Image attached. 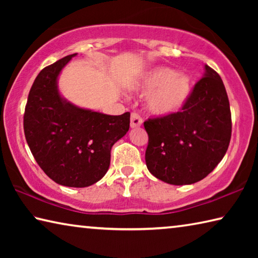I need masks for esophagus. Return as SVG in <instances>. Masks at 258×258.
Instances as JSON below:
<instances>
[{"mask_svg": "<svg viewBox=\"0 0 258 258\" xmlns=\"http://www.w3.org/2000/svg\"><path fill=\"white\" fill-rule=\"evenodd\" d=\"M142 125V118L141 116L137 112L131 113V127L132 128H138Z\"/></svg>", "mask_w": 258, "mask_h": 258, "instance_id": "esophagus-1", "label": "esophagus"}]
</instances>
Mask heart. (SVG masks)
Returning <instances> with one entry per match:
<instances>
[{
  "instance_id": "1",
  "label": "heart",
  "mask_w": 258,
  "mask_h": 258,
  "mask_svg": "<svg viewBox=\"0 0 258 258\" xmlns=\"http://www.w3.org/2000/svg\"><path fill=\"white\" fill-rule=\"evenodd\" d=\"M139 89L150 92L147 97V108L158 116H168L180 111L192 91L191 78L171 68L158 67L142 77Z\"/></svg>"
}]
</instances>
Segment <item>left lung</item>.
I'll return each instance as SVG.
<instances>
[{
  "label": "left lung",
  "mask_w": 258,
  "mask_h": 258,
  "mask_svg": "<svg viewBox=\"0 0 258 258\" xmlns=\"http://www.w3.org/2000/svg\"><path fill=\"white\" fill-rule=\"evenodd\" d=\"M181 111L145 121L149 137L147 167L168 184H192L206 177L229 148L232 121L220 75L205 66Z\"/></svg>",
  "instance_id": "8db88e82"
}]
</instances>
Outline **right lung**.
<instances>
[{
    "label": "right lung",
    "instance_id": "add662e5",
    "mask_svg": "<svg viewBox=\"0 0 258 258\" xmlns=\"http://www.w3.org/2000/svg\"><path fill=\"white\" fill-rule=\"evenodd\" d=\"M76 54L42 69L35 78L25 108L24 131L35 160L51 180L85 187L107 173L111 148L127 133L131 115H104L61 98L56 80Z\"/></svg>",
    "mask_w": 258,
    "mask_h": 258
}]
</instances>
